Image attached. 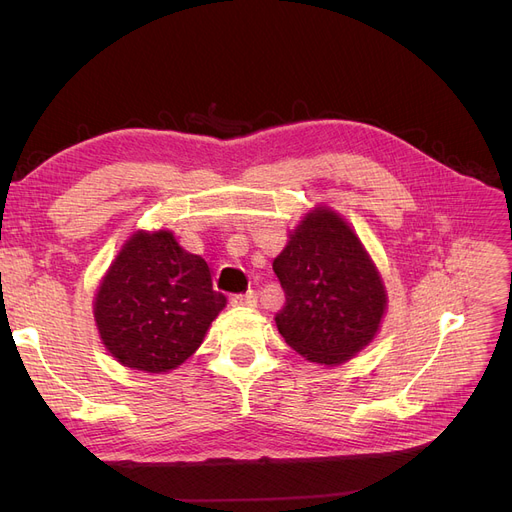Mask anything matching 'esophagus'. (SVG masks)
Returning <instances> with one entry per match:
<instances>
[{"instance_id":"esophagus-1","label":"esophagus","mask_w":512,"mask_h":512,"mask_svg":"<svg viewBox=\"0 0 512 512\" xmlns=\"http://www.w3.org/2000/svg\"><path fill=\"white\" fill-rule=\"evenodd\" d=\"M232 305H256V301H258V297H256V292L254 290H247V292H243V294H232Z\"/></svg>"}]
</instances>
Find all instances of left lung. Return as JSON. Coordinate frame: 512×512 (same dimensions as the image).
Instances as JSON below:
<instances>
[{"label":"left lung","instance_id":"obj_1","mask_svg":"<svg viewBox=\"0 0 512 512\" xmlns=\"http://www.w3.org/2000/svg\"><path fill=\"white\" fill-rule=\"evenodd\" d=\"M273 271L286 294L277 329L307 361L339 365L374 339L386 309L384 286L337 213H307Z\"/></svg>","mask_w":512,"mask_h":512}]
</instances>
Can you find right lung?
Instances as JSON below:
<instances>
[{"instance_id": "add662e5", "label": "right lung", "mask_w": 512, "mask_h": 512, "mask_svg": "<svg viewBox=\"0 0 512 512\" xmlns=\"http://www.w3.org/2000/svg\"><path fill=\"white\" fill-rule=\"evenodd\" d=\"M224 305L207 262L173 232H136L104 275L94 316L121 365L162 374L196 352Z\"/></svg>"}]
</instances>
